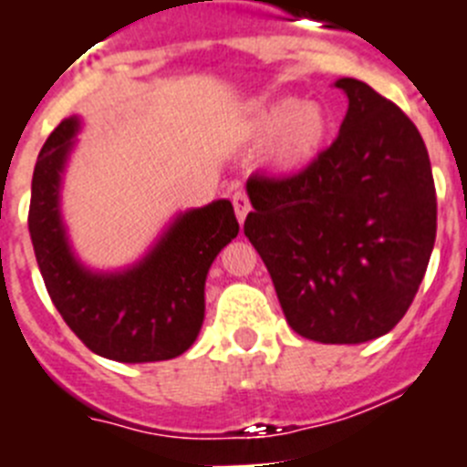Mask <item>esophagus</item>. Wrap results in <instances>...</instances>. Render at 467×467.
Masks as SVG:
<instances>
[{
    "label": "esophagus",
    "mask_w": 467,
    "mask_h": 467,
    "mask_svg": "<svg viewBox=\"0 0 467 467\" xmlns=\"http://www.w3.org/2000/svg\"><path fill=\"white\" fill-rule=\"evenodd\" d=\"M231 201H234V208H236L238 222L243 224V222H245V217H247V213H250V201H247V193L245 192H236Z\"/></svg>",
    "instance_id": "obj_1"
}]
</instances>
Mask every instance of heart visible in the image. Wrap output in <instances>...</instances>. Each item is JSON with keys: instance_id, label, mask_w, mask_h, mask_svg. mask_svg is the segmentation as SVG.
Returning <instances> with one entry per match:
<instances>
[{"instance_id": "1", "label": "heart", "mask_w": 467, "mask_h": 467, "mask_svg": "<svg viewBox=\"0 0 467 467\" xmlns=\"http://www.w3.org/2000/svg\"><path fill=\"white\" fill-rule=\"evenodd\" d=\"M253 142H266L264 166L275 175H299L316 163L332 138V117L316 100L278 98L259 105L245 123Z\"/></svg>"}]
</instances>
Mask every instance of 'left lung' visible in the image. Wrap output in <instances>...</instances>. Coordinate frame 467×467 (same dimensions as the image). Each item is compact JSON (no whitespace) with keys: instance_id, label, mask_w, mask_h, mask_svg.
<instances>
[{"instance_id":"obj_1","label":"left lung","mask_w":467,"mask_h":467,"mask_svg":"<svg viewBox=\"0 0 467 467\" xmlns=\"http://www.w3.org/2000/svg\"><path fill=\"white\" fill-rule=\"evenodd\" d=\"M348 98L339 138L308 171L250 177L245 236L264 259L285 317L320 344H365L411 306L437 231L423 138L365 81L337 79Z\"/></svg>"}]
</instances>
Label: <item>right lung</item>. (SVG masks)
Listing matches in <instances>:
<instances>
[{
    "mask_svg": "<svg viewBox=\"0 0 467 467\" xmlns=\"http://www.w3.org/2000/svg\"><path fill=\"white\" fill-rule=\"evenodd\" d=\"M81 119L48 135L32 175L30 238L51 301L95 356L159 362L182 356L205 317V278L238 236L229 198L177 213L150 250L123 269H90L74 253L63 220V180Z\"/></svg>",
    "mask_w": 467,
    "mask_h": 467,
    "instance_id": "1",
    "label": "right lung"
}]
</instances>
